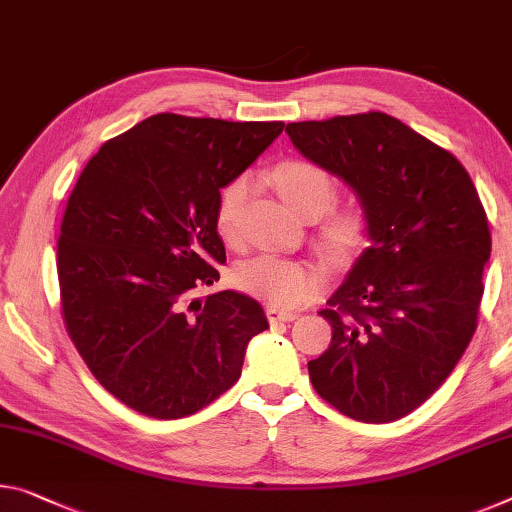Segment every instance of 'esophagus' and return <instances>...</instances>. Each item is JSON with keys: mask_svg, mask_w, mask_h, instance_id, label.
Instances as JSON below:
<instances>
[{"mask_svg": "<svg viewBox=\"0 0 512 512\" xmlns=\"http://www.w3.org/2000/svg\"><path fill=\"white\" fill-rule=\"evenodd\" d=\"M296 312H289V310H280V307H273V305H266V319L271 323H278V321H294L296 319Z\"/></svg>", "mask_w": 512, "mask_h": 512, "instance_id": "obj_1", "label": "esophagus"}]
</instances>
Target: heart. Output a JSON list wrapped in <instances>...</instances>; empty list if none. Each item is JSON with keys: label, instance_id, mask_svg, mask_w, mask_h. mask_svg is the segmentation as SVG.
Masks as SVG:
<instances>
[{"label": "heart", "instance_id": "obj_1", "mask_svg": "<svg viewBox=\"0 0 512 512\" xmlns=\"http://www.w3.org/2000/svg\"><path fill=\"white\" fill-rule=\"evenodd\" d=\"M271 182L280 198L307 221L321 216L319 243L335 257H351L367 246L371 234V214L367 205L353 200L330 207L335 200V180L326 168L310 159L291 157L271 170ZM250 193L246 175L232 177L216 202V232L225 241H237L241 216ZM234 282L241 291L273 307H291L307 298L326 282L319 264L298 262L278 255H259L243 262Z\"/></svg>", "mask_w": 512, "mask_h": 512}]
</instances>
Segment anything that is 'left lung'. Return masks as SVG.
<instances>
[{
  "instance_id": "left-lung-1",
  "label": "left lung",
  "mask_w": 512,
  "mask_h": 512,
  "mask_svg": "<svg viewBox=\"0 0 512 512\" xmlns=\"http://www.w3.org/2000/svg\"><path fill=\"white\" fill-rule=\"evenodd\" d=\"M291 143L342 175L371 246L319 312L330 346L307 362L342 415L387 424L437 392L474 337L492 234L465 166L383 111L289 123Z\"/></svg>"
}]
</instances>
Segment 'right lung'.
Instances as JSON below:
<instances>
[{
    "instance_id": "1",
    "label": "right lung",
    "mask_w": 512,
    "mask_h": 512,
    "mask_svg": "<svg viewBox=\"0 0 512 512\" xmlns=\"http://www.w3.org/2000/svg\"><path fill=\"white\" fill-rule=\"evenodd\" d=\"M282 127L157 113L81 170L56 241L61 314L97 383L127 408L152 419L202 410L269 328L257 300L198 291L225 262L218 193Z\"/></svg>"
}]
</instances>
